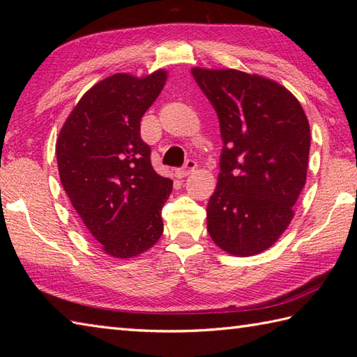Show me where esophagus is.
<instances>
[{"label": "esophagus", "mask_w": 357, "mask_h": 357, "mask_svg": "<svg viewBox=\"0 0 357 357\" xmlns=\"http://www.w3.org/2000/svg\"><path fill=\"white\" fill-rule=\"evenodd\" d=\"M195 169H196V162L193 161V159H188V161L185 162V165L183 167V169H181V170L178 172L179 178H185V176H188V174H190L192 172H195Z\"/></svg>", "instance_id": "esophagus-1"}]
</instances>
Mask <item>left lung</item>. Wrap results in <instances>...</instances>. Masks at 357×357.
Returning <instances> with one entry per match:
<instances>
[{
    "label": "left lung",
    "mask_w": 357,
    "mask_h": 357,
    "mask_svg": "<svg viewBox=\"0 0 357 357\" xmlns=\"http://www.w3.org/2000/svg\"><path fill=\"white\" fill-rule=\"evenodd\" d=\"M192 75L218 113L224 142L207 230L227 253H262L291 222L305 185V112L290 90L259 75L201 67Z\"/></svg>",
    "instance_id": "obj_1"
}]
</instances>
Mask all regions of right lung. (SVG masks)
Here are the masks:
<instances>
[{
  "label": "right lung",
  "instance_id": "right-lung-1",
  "mask_svg": "<svg viewBox=\"0 0 357 357\" xmlns=\"http://www.w3.org/2000/svg\"><path fill=\"white\" fill-rule=\"evenodd\" d=\"M165 70L116 73L82 95L56 139L61 184L107 255L119 259L153 247L173 181L155 172L141 118L161 93Z\"/></svg>",
  "mask_w": 357,
  "mask_h": 357
}]
</instances>
